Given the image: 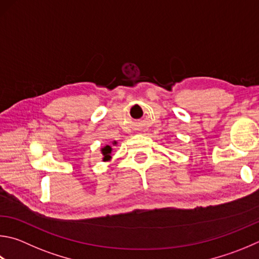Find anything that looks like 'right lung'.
<instances>
[{
  "label": "right lung",
  "instance_id": "obj_1",
  "mask_svg": "<svg viewBox=\"0 0 259 259\" xmlns=\"http://www.w3.org/2000/svg\"><path fill=\"white\" fill-rule=\"evenodd\" d=\"M111 152H112V148H111V146H105L104 148H102V153H103V161H107V159H110L111 158Z\"/></svg>",
  "mask_w": 259,
  "mask_h": 259
}]
</instances>
